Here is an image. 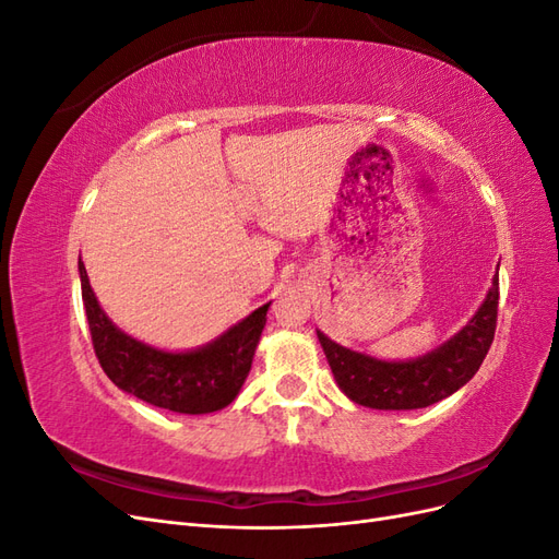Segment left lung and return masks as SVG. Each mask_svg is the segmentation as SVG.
<instances>
[{
	"mask_svg": "<svg viewBox=\"0 0 559 559\" xmlns=\"http://www.w3.org/2000/svg\"><path fill=\"white\" fill-rule=\"evenodd\" d=\"M499 270V267H497ZM499 306V275L466 326L450 341L408 361H382L364 352L337 345L326 333L317 331L321 349L343 394L376 411H415L452 396L462 389L485 359L495 341Z\"/></svg>",
	"mask_w": 559,
	"mask_h": 559,
	"instance_id": "8db88e82",
	"label": "left lung"
}]
</instances>
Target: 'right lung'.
Listing matches in <instances>:
<instances>
[{
    "mask_svg": "<svg viewBox=\"0 0 559 559\" xmlns=\"http://www.w3.org/2000/svg\"><path fill=\"white\" fill-rule=\"evenodd\" d=\"M79 277L95 354L118 389L156 408L183 415L222 411L240 394L261 341L270 302L207 345L167 352L138 341L114 324L99 308L81 259Z\"/></svg>",
    "mask_w": 559,
    "mask_h": 559,
    "instance_id": "obj_1",
    "label": "right lung"
}]
</instances>
